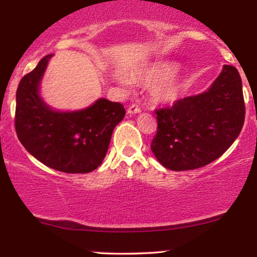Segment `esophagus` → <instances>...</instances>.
Segmentation results:
<instances>
[{
  "instance_id": "obj_1",
  "label": "esophagus",
  "mask_w": 257,
  "mask_h": 257,
  "mask_svg": "<svg viewBox=\"0 0 257 257\" xmlns=\"http://www.w3.org/2000/svg\"><path fill=\"white\" fill-rule=\"evenodd\" d=\"M126 112H128L129 114H134V113H140L141 112V108L139 107L138 105H135V104H133V105H131L128 107V110H126Z\"/></svg>"
}]
</instances>
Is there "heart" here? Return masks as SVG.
Wrapping results in <instances>:
<instances>
[{
	"mask_svg": "<svg viewBox=\"0 0 257 257\" xmlns=\"http://www.w3.org/2000/svg\"><path fill=\"white\" fill-rule=\"evenodd\" d=\"M178 65L170 63H155L140 70L135 79L141 84L151 85L150 98L155 104H169L175 101L181 89V82L172 78L178 71ZM120 83L128 87L129 82L125 78L119 79Z\"/></svg>",
	"mask_w": 257,
	"mask_h": 257,
	"instance_id": "heart-1",
	"label": "heart"
}]
</instances>
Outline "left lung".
Masks as SVG:
<instances>
[{"label": "left lung", "instance_id": "left-lung-1", "mask_svg": "<svg viewBox=\"0 0 257 257\" xmlns=\"http://www.w3.org/2000/svg\"><path fill=\"white\" fill-rule=\"evenodd\" d=\"M157 134L151 150L167 169L181 172L204 167L234 143L245 118L239 72L223 65L208 90L156 110Z\"/></svg>", "mask_w": 257, "mask_h": 257}]
</instances>
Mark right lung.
I'll list each match as a JSON object with an SVG mask.
<instances>
[{
  "label": "right lung",
  "instance_id": "right-lung-1",
  "mask_svg": "<svg viewBox=\"0 0 257 257\" xmlns=\"http://www.w3.org/2000/svg\"><path fill=\"white\" fill-rule=\"evenodd\" d=\"M52 54L41 59L17 89L16 132L23 146L44 166L69 174L95 170L104 161L114 126L124 118L119 102L98 99L89 107L61 112L40 95V83Z\"/></svg>",
  "mask_w": 257,
  "mask_h": 257
}]
</instances>
